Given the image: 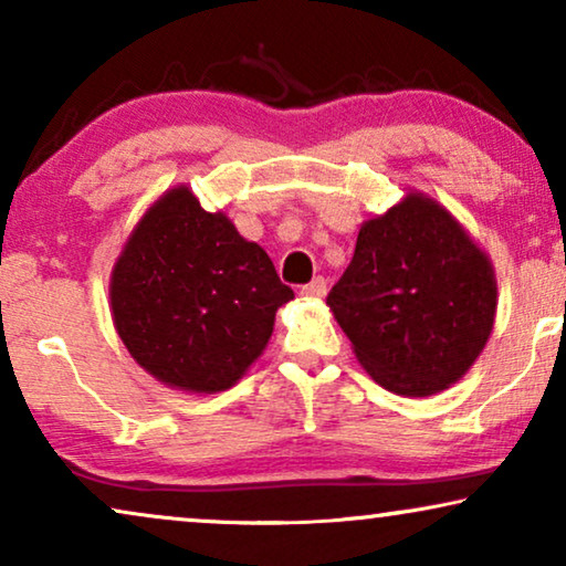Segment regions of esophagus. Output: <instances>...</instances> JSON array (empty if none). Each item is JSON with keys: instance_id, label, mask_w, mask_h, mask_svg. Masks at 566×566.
Returning <instances> with one entry per match:
<instances>
[{"instance_id": "esophagus-1", "label": "esophagus", "mask_w": 566, "mask_h": 566, "mask_svg": "<svg viewBox=\"0 0 566 566\" xmlns=\"http://www.w3.org/2000/svg\"><path fill=\"white\" fill-rule=\"evenodd\" d=\"M324 293H327V281H324L322 275H316L312 283L301 285V296H306V298H322Z\"/></svg>"}]
</instances>
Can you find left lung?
<instances>
[{
  "label": "left lung",
  "mask_w": 566,
  "mask_h": 566,
  "mask_svg": "<svg viewBox=\"0 0 566 566\" xmlns=\"http://www.w3.org/2000/svg\"><path fill=\"white\" fill-rule=\"evenodd\" d=\"M327 304L376 384L430 397L459 381L484 350L497 281L461 223L432 198L409 192L363 223Z\"/></svg>",
  "instance_id": "1"
}]
</instances>
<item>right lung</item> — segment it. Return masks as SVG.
<instances>
[{
    "mask_svg": "<svg viewBox=\"0 0 566 566\" xmlns=\"http://www.w3.org/2000/svg\"><path fill=\"white\" fill-rule=\"evenodd\" d=\"M291 298L268 252L185 185L144 213L111 277L113 324L130 358L190 394L234 386Z\"/></svg>",
    "mask_w": 566,
    "mask_h": 566,
    "instance_id": "right-lung-1",
    "label": "right lung"
}]
</instances>
